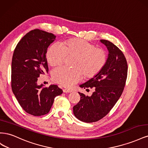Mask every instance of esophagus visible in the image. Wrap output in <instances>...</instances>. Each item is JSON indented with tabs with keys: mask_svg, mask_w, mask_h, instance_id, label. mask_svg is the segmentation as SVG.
I'll use <instances>...</instances> for the list:
<instances>
[{
	"mask_svg": "<svg viewBox=\"0 0 148 148\" xmlns=\"http://www.w3.org/2000/svg\"><path fill=\"white\" fill-rule=\"evenodd\" d=\"M71 91L70 90V89H63V92H70Z\"/></svg>",
	"mask_w": 148,
	"mask_h": 148,
	"instance_id": "esophagus-1",
	"label": "esophagus"
}]
</instances>
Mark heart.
<instances>
[{
  "label": "heart",
  "instance_id": "b5f03b06",
  "mask_svg": "<svg viewBox=\"0 0 148 148\" xmlns=\"http://www.w3.org/2000/svg\"><path fill=\"white\" fill-rule=\"evenodd\" d=\"M66 57H75L72 64L74 69L59 67L52 73L53 81L65 87L77 83L83 75L86 78L96 77L107 61V53L104 49L96 48L95 44L78 38L68 39L60 45L53 44L46 52L47 61L52 66L62 65Z\"/></svg>",
  "mask_w": 148,
  "mask_h": 148
}]
</instances>
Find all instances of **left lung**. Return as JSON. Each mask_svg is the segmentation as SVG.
<instances>
[{"label":"left lung","mask_w":148,"mask_h":148,"mask_svg":"<svg viewBox=\"0 0 148 148\" xmlns=\"http://www.w3.org/2000/svg\"><path fill=\"white\" fill-rule=\"evenodd\" d=\"M100 41L109 51L106 65L96 77L79 85L93 88L94 92L91 96L79 92L80 101L73 108L75 117L86 123L97 122L109 112L122 95L127 78V62L123 52L107 40Z\"/></svg>","instance_id":"left-lung-1"}]
</instances>
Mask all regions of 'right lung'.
I'll use <instances>...</instances> for the list:
<instances>
[{
  "mask_svg": "<svg viewBox=\"0 0 148 148\" xmlns=\"http://www.w3.org/2000/svg\"><path fill=\"white\" fill-rule=\"evenodd\" d=\"M56 36L36 29L29 31L17 44L12 61V91L23 109L31 115L41 116L51 110L54 98L62 95L57 85L48 88L37 83L41 74L48 72L46 53Z\"/></svg>",
  "mask_w": 148,
  "mask_h": 148,
  "instance_id": "right-lung-1",
  "label": "right lung"
}]
</instances>
